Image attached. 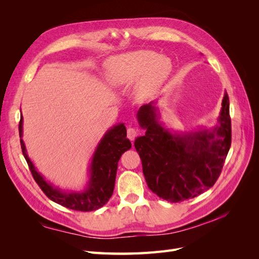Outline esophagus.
Segmentation results:
<instances>
[{
  "instance_id": "34e87169",
  "label": "esophagus",
  "mask_w": 259,
  "mask_h": 259,
  "mask_svg": "<svg viewBox=\"0 0 259 259\" xmlns=\"http://www.w3.org/2000/svg\"><path fill=\"white\" fill-rule=\"evenodd\" d=\"M136 136H137V131L135 128H133V127L127 128V137H128L131 142H134V139H135Z\"/></svg>"
}]
</instances>
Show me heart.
I'll return each instance as SVG.
<instances>
[{
	"instance_id": "b5f03b06",
	"label": "heart",
	"mask_w": 259,
	"mask_h": 259,
	"mask_svg": "<svg viewBox=\"0 0 259 259\" xmlns=\"http://www.w3.org/2000/svg\"><path fill=\"white\" fill-rule=\"evenodd\" d=\"M170 61L153 51H135L109 58L104 66L106 82L112 88L134 84V94L145 99L160 88L170 71Z\"/></svg>"
}]
</instances>
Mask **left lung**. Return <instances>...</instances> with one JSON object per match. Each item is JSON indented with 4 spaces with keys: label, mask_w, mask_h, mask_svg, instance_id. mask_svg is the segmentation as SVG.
I'll list each match as a JSON object with an SVG mask.
<instances>
[{
    "label": "left lung",
    "mask_w": 259,
    "mask_h": 259,
    "mask_svg": "<svg viewBox=\"0 0 259 259\" xmlns=\"http://www.w3.org/2000/svg\"><path fill=\"white\" fill-rule=\"evenodd\" d=\"M158 100L139 108L137 120L146 131L135 140L147 185L153 193L171 203L198 197L221 175L231 145L229 97L227 92L217 122L179 132L160 121Z\"/></svg>",
    "instance_id": "left-lung-1"
}]
</instances>
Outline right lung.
I'll return each instance as SVG.
<instances>
[{"label": "right lung", "mask_w": 259, "mask_h": 259, "mask_svg": "<svg viewBox=\"0 0 259 259\" xmlns=\"http://www.w3.org/2000/svg\"><path fill=\"white\" fill-rule=\"evenodd\" d=\"M22 125L23 117L21 114L19 136L22 154L36 184L49 199L70 209L81 211L95 210L106 204L113 193L117 162L121 155L132 147L130 139L126 138V127L124 123L113 125L99 140L88 168L89 179L81 190L61 189L45 179L29 158L26 145L22 140Z\"/></svg>", "instance_id": "add662e5"}]
</instances>
